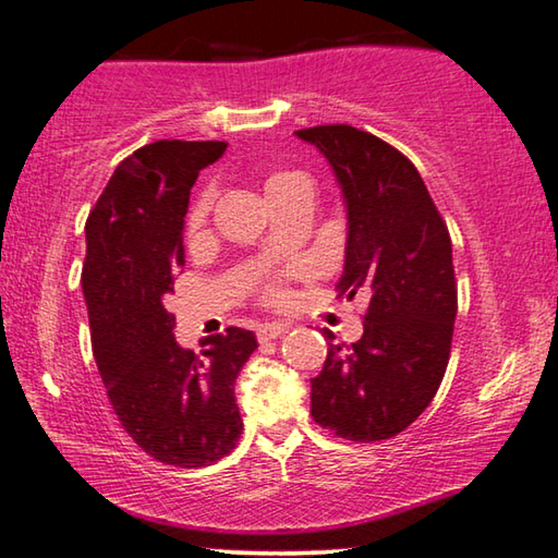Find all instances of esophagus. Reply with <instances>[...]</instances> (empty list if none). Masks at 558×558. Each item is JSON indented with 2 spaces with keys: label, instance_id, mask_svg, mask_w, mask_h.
I'll return each instance as SVG.
<instances>
[{
  "label": "esophagus",
  "instance_id": "esophagus-1",
  "mask_svg": "<svg viewBox=\"0 0 558 558\" xmlns=\"http://www.w3.org/2000/svg\"><path fill=\"white\" fill-rule=\"evenodd\" d=\"M287 331H289V324H279V322L264 324V326L257 328V339H259V343H267V341L279 339V336L287 333Z\"/></svg>",
  "mask_w": 558,
  "mask_h": 558
}]
</instances>
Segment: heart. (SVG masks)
<instances>
[{"instance_id":"heart-1","label":"heart","mask_w":558,"mask_h":558,"mask_svg":"<svg viewBox=\"0 0 558 558\" xmlns=\"http://www.w3.org/2000/svg\"><path fill=\"white\" fill-rule=\"evenodd\" d=\"M299 187L312 190V180H308L304 172H299V170H277V172H269L267 180H264V193H267L271 205L284 195H289L291 190H299ZM209 207H213V190H203L187 213V232L190 234L203 232L207 215H209ZM301 274H304V267H301V264H294V267H287V269L267 271L257 281L259 299L267 306H277V308L284 306L291 299L289 281L301 277Z\"/></svg>"}]
</instances>
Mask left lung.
<instances>
[{
	"instance_id": "obj_1",
	"label": "left lung",
	"mask_w": 558,
	"mask_h": 558,
	"mask_svg": "<svg viewBox=\"0 0 558 558\" xmlns=\"http://www.w3.org/2000/svg\"><path fill=\"white\" fill-rule=\"evenodd\" d=\"M296 135L324 153L343 193L339 299L371 296L361 339L328 343L312 378V415L345 440H388L430 405L450 361L458 316L450 232L417 168L386 141L343 123Z\"/></svg>"
}]
</instances>
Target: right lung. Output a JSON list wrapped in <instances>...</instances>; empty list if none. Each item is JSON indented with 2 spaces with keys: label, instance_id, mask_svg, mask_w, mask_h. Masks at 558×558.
I'll list each match as a JSON object with an SVG mask.
<instances>
[{
  "label": "right lung",
  "instance_id": "right-lung-1",
  "mask_svg": "<svg viewBox=\"0 0 558 558\" xmlns=\"http://www.w3.org/2000/svg\"><path fill=\"white\" fill-rule=\"evenodd\" d=\"M225 150L222 141L143 145L116 168L86 219L81 287L100 380L133 442L175 468H205L234 450V380L257 349L252 331L230 326L207 336L197 355L175 341L168 312L185 267L190 187Z\"/></svg>",
  "mask_w": 558,
  "mask_h": 558
}]
</instances>
